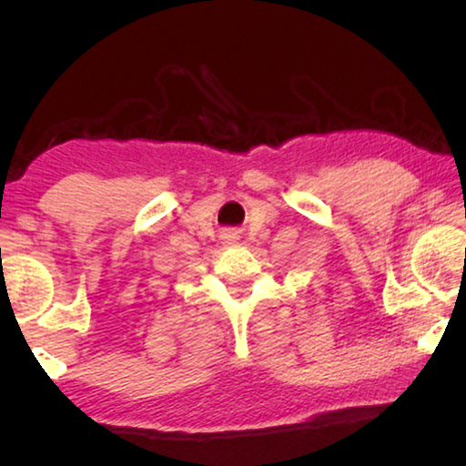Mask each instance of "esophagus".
Wrapping results in <instances>:
<instances>
[{
    "label": "esophagus",
    "mask_w": 466,
    "mask_h": 466,
    "mask_svg": "<svg viewBox=\"0 0 466 466\" xmlns=\"http://www.w3.org/2000/svg\"><path fill=\"white\" fill-rule=\"evenodd\" d=\"M226 238H228V242H234L236 240V234H228Z\"/></svg>",
    "instance_id": "obj_1"
}]
</instances>
